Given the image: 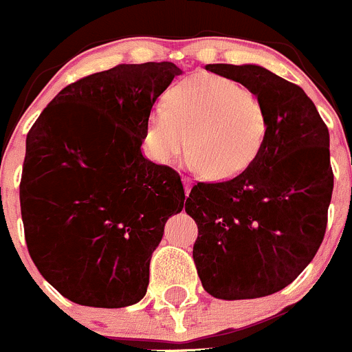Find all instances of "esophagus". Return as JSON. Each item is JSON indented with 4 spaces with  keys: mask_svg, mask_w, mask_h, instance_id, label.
<instances>
[{
    "mask_svg": "<svg viewBox=\"0 0 352 352\" xmlns=\"http://www.w3.org/2000/svg\"><path fill=\"white\" fill-rule=\"evenodd\" d=\"M182 180H184V190H186V196H189L190 187H192V179H189V177H182Z\"/></svg>",
    "mask_w": 352,
    "mask_h": 352,
    "instance_id": "obj_1",
    "label": "esophagus"
}]
</instances>
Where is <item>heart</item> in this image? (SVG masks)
<instances>
[{
	"label": "heart",
	"mask_w": 352,
	"mask_h": 352,
	"mask_svg": "<svg viewBox=\"0 0 352 352\" xmlns=\"http://www.w3.org/2000/svg\"><path fill=\"white\" fill-rule=\"evenodd\" d=\"M268 113L245 85L218 75L177 82L149 113L144 129L148 155L172 163L186 149L206 179L225 180L244 172L261 151Z\"/></svg>",
	"instance_id": "b5f03b06"
}]
</instances>
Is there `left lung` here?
I'll return each instance as SVG.
<instances>
[{"label":"left lung","mask_w":352,"mask_h":352,"mask_svg":"<svg viewBox=\"0 0 352 352\" xmlns=\"http://www.w3.org/2000/svg\"><path fill=\"white\" fill-rule=\"evenodd\" d=\"M206 70L254 91L268 129L244 172L190 190L192 258L213 298H263L294 282L323 241L333 190L329 129L299 85L267 68L213 63Z\"/></svg>","instance_id":"8db88e82"}]
</instances>
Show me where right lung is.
Returning a JSON list of instances; mask_svg holds the SVG:
<instances>
[{"instance_id": "right-lung-1", "label": "right lung", "mask_w": 352, "mask_h": 352, "mask_svg": "<svg viewBox=\"0 0 352 352\" xmlns=\"http://www.w3.org/2000/svg\"><path fill=\"white\" fill-rule=\"evenodd\" d=\"M170 61L117 65L54 96L25 142L20 210L29 254L70 301L125 308L146 296L165 223L184 208L180 175L142 156Z\"/></svg>"}]
</instances>
